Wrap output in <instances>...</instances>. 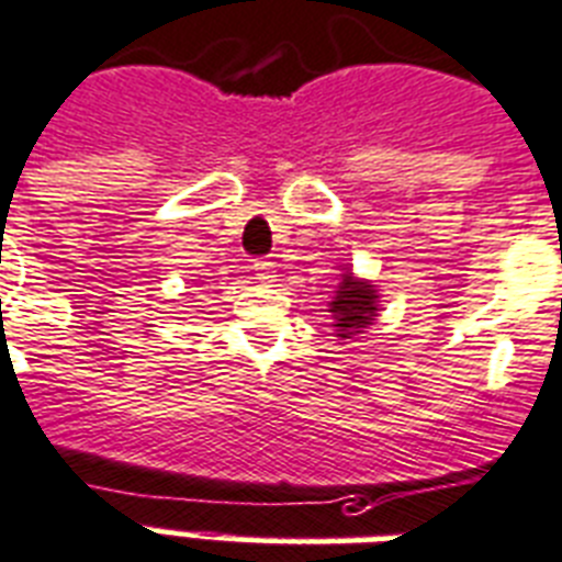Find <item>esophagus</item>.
I'll return each mask as SVG.
<instances>
[{
    "label": "esophagus",
    "instance_id": "1",
    "mask_svg": "<svg viewBox=\"0 0 562 562\" xmlns=\"http://www.w3.org/2000/svg\"><path fill=\"white\" fill-rule=\"evenodd\" d=\"M255 272H258V281H263V284H269L276 278V269H272L269 260H255Z\"/></svg>",
    "mask_w": 562,
    "mask_h": 562
}]
</instances>
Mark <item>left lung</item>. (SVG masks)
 Masks as SVG:
<instances>
[{"instance_id":"left-lung-1","label":"left lung","mask_w":562,"mask_h":562,"mask_svg":"<svg viewBox=\"0 0 562 562\" xmlns=\"http://www.w3.org/2000/svg\"><path fill=\"white\" fill-rule=\"evenodd\" d=\"M328 307V313H334V328L340 330L337 337L349 340V337L360 334L363 328H369L372 319L378 316L375 286L369 284V281H358L351 272H346Z\"/></svg>"}]
</instances>
